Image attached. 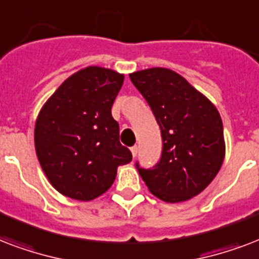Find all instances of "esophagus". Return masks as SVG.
Instances as JSON below:
<instances>
[{
    "label": "esophagus",
    "instance_id": "1",
    "mask_svg": "<svg viewBox=\"0 0 259 259\" xmlns=\"http://www.w3.org/2000/svg\"><path fill=\"white\" fill-rule=\"evenodd\" d=\"M131 152H132V157L135 158L136 155H138V146H134V147L131 148Z\"/></svg>",
    "mask_w": 259,
    "mask_h": 259
}]
</instances>
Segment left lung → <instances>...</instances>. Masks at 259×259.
<instances>
[{"label":"left lung","instance_id":"8db88e82","mask_svg":"<svg viewBox=\"0 0 259 259\" xmlns=\"http://www.w3.org/2000/svg\"><path fill=\"white\" fill-rule=\"evenodd\" d=\"M161 128V159L152 169L139 163L142 180L154 196L181 202L209 185L223 165V123L216 107L173 70L152 67L130 74Z\"/></svg>","mask_w":259,"mask_h":259}]
</instances>
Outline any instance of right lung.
<instances>
[{"mask_svg": "<svg viewBox=\"0 0 259 259\" xmlns=\"http://www.w3.org/2000/svg\"><path fill=\"white\" fill-rule=\"evenodd\" d=\"M123 82V74L89 66L67 78L40 109L36 155L63 196L79 201L101 196L115 181L117 167L132 161L111 111Z\"/></svg>", "mask_w": 259, "mask_h": 259, "instance_id": "right-lung-1", "label": "right lung"}]
</instances>
